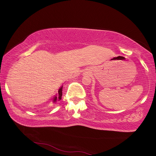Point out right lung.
<instances>
[{
	"instance_id": "1",
	"label": "right lung",
	"mask_w": 156,
	"mask_h": 156,
	"mask_svg": "<svg viewBox=\"0 0 156 156\" xmlns=\"http://www.w3.org/2000/svg\"><path fill=\"white\" fill-rule=\"evenodd\" d=\"M62 88H63V87H62L60 88H59V90H58V99H59V100H61V98H62ZM56 100H57V97H55L54 101H55Z\"/></svg>"
}]
</instances>
